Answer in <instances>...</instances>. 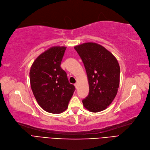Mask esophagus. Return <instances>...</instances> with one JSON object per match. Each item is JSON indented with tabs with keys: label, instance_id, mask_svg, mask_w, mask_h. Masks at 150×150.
Instances as JSON below:
<instances>
[{
	"label": "esophagus",
	"instance_id": "obj_1",
	"mask_svg": "<svg viewBox=\"0 0 150 150\" xmlns=\"http://www.w3.org/2000/svg\"><path fill=\"white\" fill-rule=\"evenodd\" d=\"M74 85H75V87L76 88H77V86H78V83H76L74 84Z\"/></svg>",
	"mask_w": 150,
	"mask_h": 150
}]
</instances>
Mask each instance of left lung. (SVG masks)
<instances>
[{
	"label": "left lung",
	"instance_id": "8db88e82",
	"mask_svg": "<svg viewBox=\"0 0 150 150\" xmlns=\"http://www.w3.org/2000/svg\"><path fill=\"white\" fill-rule=\"evenodd\" d=\"M85 67L89 92L82 100L84 108L97 113L114 100L120 85V68L116 58L102 45L84 43L74 47Z\"/></svg>",
	"mask_w": 150,
	"mask_h": 150
}]
</instances>
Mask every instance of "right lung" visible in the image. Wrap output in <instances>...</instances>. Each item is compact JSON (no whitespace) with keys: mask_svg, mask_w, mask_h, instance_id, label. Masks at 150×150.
<instances>
[{"mask_svg":"<svg viewBox=\"0 0 150 150\" xmlns=\"http://www.w3.org/2000/svg\"><path fill=\"white\" fill-rule=\"evenodd\" d=\"M66 50L65 47H51L39 55L30 67L32 91L38 105L48 113L65 111L75 89L61 67Z\"/></svg>","mask_w":150,"mask_h":150,"instance_id":"1","label":"right lung"}]
</instances>
